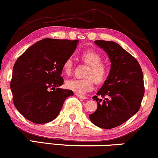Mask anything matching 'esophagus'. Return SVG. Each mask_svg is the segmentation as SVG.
Masks as SVG:
<instances>
[{"label":"esophagus","mask_w":158,"mask_h":158,"mask_svg":"<svg viewBox=\"0 0 158 158\" xmlns=\"http://www.w3.org/2000/svg\"><path fill=\"white\" fill-rule=\"evenodd\" d=\"M75 95H76L77 97H78V98H81V99H86V98H87V97H85V96H82V95H79L77 94H75Z\"/></svg>","instance_id":"obj_1"}]
</instances>
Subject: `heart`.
Returning a JSON list of instances; mask_svg holds the SVG:
<instances>
[{"label": "heart", "instance_id": "b5f03b06", "mask_svg": "<svg viewBox=\"0 0 158 158\" xmlns=\"http://www.w3.org/2000/svg\"><path fill=\"white\" fill-rule=\"evenodd\" d=\"M82 59L90 65L86 73L85 79H70L65 82L66 88L79 95L87 94L94 89V81L96 83H102L108 74V69L102 64V58L96 52L87 50L82 54ZM73 67V59L69 57L64 62L63 70L67 74L72 72Z\"/></svg>", "mask_w": 158, "mask_h": 158}]
</instances>
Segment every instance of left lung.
<instances>
[{
    "label": "left lung",
    "mask_w": 158,
    "mask_h": 158,
    "mask_svg": "<svg viewBox=\"0 0 158 158\" xmlns=\"http://www.w3.org/2000/svg\"><path fill=\"white\" fill-rule=\"evenodd\" d=\"M94 42L109 56L111 70L102 87L93 97L98 107L89 118L100 128L112 129L139 111L144 94L143 73L137 60L117 43L104 40Z\"/></svg>",
    "instance_id": "8db88e82"
}]
</instances>
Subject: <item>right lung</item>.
<instances>
[{"label": "right lung", "instance_id": "add662e5", "mask_svg": "<svg viewBox=\"0 0 158 158\" xmlns=\"http://www.w3.org/2000/svg\"><path fill=\"white\" fill-rule=\"evenodd\" d=\"M78 42L44 39L29 47L15 62L10 85L13 101L30 122H52L65 99L73 96L71 90L59 87L63 83L64 62L74 53Z\"/></svg>", "mask_w": 158, "mask_h": 158}]
</instances>
